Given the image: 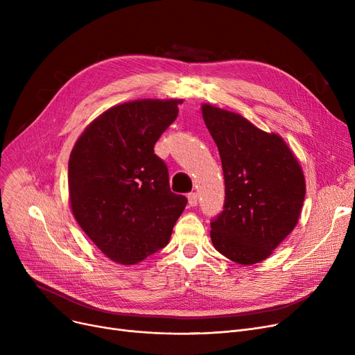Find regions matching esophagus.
Segmentation results:
<instances>
[{"label": "esophagus", "mask_w": 355, "mask_h": 355, "mask_svg": "<svg viewBox=\"0 0 355 355\" xmlns=\"http://www.w3.org/2000/svg\"><path fill=\"white\" fill-rule=\"evenodd\" d=\"M197 202H198V194L197 193H190L189 194V204H190V206L196 207Z\"/></svg>", "instance_id": "esophagus-1"}]
</instances>
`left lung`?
<instances>
[{
	"instance_id": "1",
	"label": "left lung",
	"mask_w": 355,
	"mask_h": 355,
	"mask_svg": "<svg viewBox=\"0 0 355 355\" xmlns=\"http://www.w3.org/2000/svg\"><path fill=\"white\" fill-rule=\"evenodd\" d=\"M201 112L218 148L226 185L225 207L210 223L213 245L236 263L262 262L300 220L302 168L277 134L209 103Z\"/></svg>"
}]
</instances>
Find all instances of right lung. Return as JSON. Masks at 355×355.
<instances>
[{"label":"right lung","mask_w":355,"mask_h":355,"mask_svg":"<svg viewBox=\"0 0 355 355\" xmlns=\"http://www.w3.org/2000/svg\"><path fill=\"white\" fill-rule=\"evenodd\" d=\"M181 99L112 106L90 122L69 158L71 213L99 250L135 265L165 248L187 198L170 190L154 145L178 115Z\"/></svg>","instance_id":"add662e5"}]
</instances>
